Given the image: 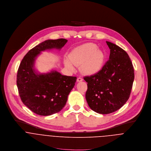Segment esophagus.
Listing matches in <instances>:
<instances>
[{
	"label": "esophagus",
	"instance_id": "1",
	"mask_svg": "<svg viewBox=\"0 0 151 151\" xmlns=\"http://www.w3.org/2000/svg\"><path fill=\"white\" fill-rule=\"evenodd\" d=\"M77 82L82 81H83V78H82L81 77H78L77 79Z\"/></svg>",
	"mask_w": 151,
	"mask_h": 151
}]
</instances>
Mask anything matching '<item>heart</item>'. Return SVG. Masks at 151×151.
Wrapping results in <instances>:
<instances>
[{"mask_svg": "<svg viewBox=\"0 0 151 151\" xmlns=\"http://www.w3.org/2000/svg\"><path fill=\"white\" fill-rule=\"evenodd\" d=\"M97 45L88 43L74 49L68 55L69 61L65 64L67 68L73 71L74 66L81 65V71L86 74H94L99 71L104 63L105 54Z\"/></svg>", "mask_w": 151, "mask_h": 151, "instance_id": "heart-1", "label": "heart"}]
</instances>
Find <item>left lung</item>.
Instances as JSON below:
<instances>
[{"instance_id": "1", "label": "left lung", "mask_w": 151, "mask_h": 151, "mask_svg": "<svg viewBox=\"0 0 151 151\" xmlns=\"http://www.w3.org/2000/svg\"><path fill=\"white\" fill-rule=\"evenodd\" d=\"M109 59L97 73L86 76L87 102L93 111L102 114L114 112L129 99L134 78V68L127 53L118 46L106 42Z\"/></svg>"}]
</instances>
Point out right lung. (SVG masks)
<instances>
[{
  "label": "right lung",
  "mask_w": 151,
  "mask_h": 151,
  "mask_svg": "<svg viewBox=\"0 0 151 151\" xmlns=\"http://www.w3.org/2000/svg\"><path fill=\"white\" fill-rule=\"evenodd\" d=\"M67 42L65 39L45 40L29 50L19 66L17 85L23 104L36 114L47 116L57 113L65 105L76 77L63 76L56 71L37 74L33 69L35 59L42 52L61 49Z\"/></svg>",
  "instance_id": "add662e5"
}]
</instances>
